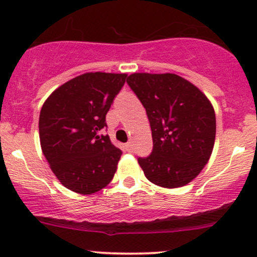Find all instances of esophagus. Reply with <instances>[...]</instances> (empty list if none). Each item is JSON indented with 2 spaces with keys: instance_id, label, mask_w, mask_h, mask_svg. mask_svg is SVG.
Returning <instances> with one entry per match:
<instances>
[{
  "instance_id": "obj_1",
  "label": "esophagus",
  "mask_w": 257,
  "mask_h": 257,
  "mask_svg": "<svg viewBox=\"0 0 257 257\" xmlns=\"http://www.w3.org/2000/svg\"><path fill=\"white\" fill-rule=\"evenodd\" d=\"M125 149H126V151H128V152H132L133 151V144L132 143H126L125 144Z\"/></svg>"
}]
</instances>
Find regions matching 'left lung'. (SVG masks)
Listing matches in <instances>:
<instances>
[{
	"label": "left lung",
	"instance_id": "8db88e82",
	"mask_svg": "<svg viewBox=\"0 0 257 257\" xmlns=\"http://www.w3.org/2000/svg\"><path fill=\"white\" fill-rule=\"evenodd\" d=\"M126 83L145 107L151 125V155L138 158L145 176L167 188L191 182L213 152V105L196 85L174 73H133Z\"/></svg>",
	"mask_w": 257,
	"mask_h": 257
}]
</instances>
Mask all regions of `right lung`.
Masks as SVG:
<instances>
[{"label": "right lung", "mask_w": 257, "mask_h": 257, "mask_svg": "<svg viewBox=\"0 0 257 257\" xmlns=\"http://www.w3.org/2000/svg\"><path fill=\"white\" fill-rule=\"evenodd\" d=\"M125 79V73H84L53 91L41 108L42 152L73 192H98L113 179L122 151L100 131L107 126L106 113Z\"/></svg>", "instance_id": "add662e5"}]
</instances>
